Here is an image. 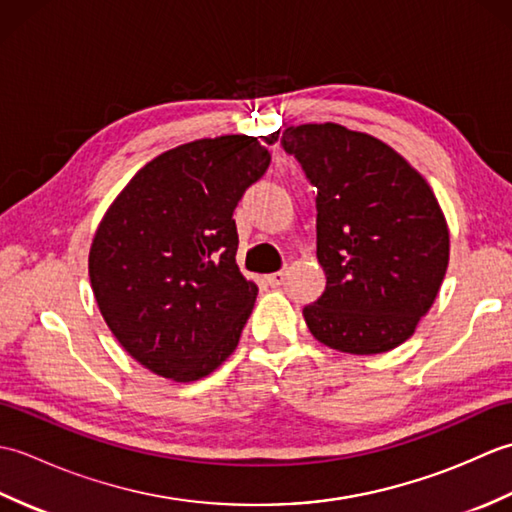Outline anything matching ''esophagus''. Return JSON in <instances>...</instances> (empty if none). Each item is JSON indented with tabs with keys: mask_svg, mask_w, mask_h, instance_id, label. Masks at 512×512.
I'll list each match as a JSON object with an SVG mask.
<instances>
[{
	"mask_svg": "<svg viewBox=\"0 0 512 512\" xmlns=\"http://www.w3.org/2000/svg\"><path fill=\"white\" fill-rule=\"evenodd\" d=\"M286 277H288L286 270H277V273H270V275H266V284H268V286H273V288H279V286H284Z\"/></svg>",
	"mask_w": 512,
	"mask_h": 512,
	"instance_id": "esophagus-1",
	"label": "esophagus"
}]
</instances>
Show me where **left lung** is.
Wrapping results in <instances>:
<instances>
[{"label":"left lung","mask_w":512,"mask_h":512,"mask_svg":"<svg viewBox=\"0 0 512 512\" xmlns=\"http://www.w3.org/2000/svg\"><path fill=\"white\" fill-rule=\"evenodd\" d=\"M281 147L317 187L323 295L303 308L312 336L347 354L405 343L438 297L449 228L431 187L394 149L336 123L288 127Z\"/></svg>","instance_id":"1"}]
</instances>
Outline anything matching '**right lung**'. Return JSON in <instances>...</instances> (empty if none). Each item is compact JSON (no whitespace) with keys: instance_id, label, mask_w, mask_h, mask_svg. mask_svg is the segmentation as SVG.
Here are the masks:
<instances>
[{"instance_id":"right-lung-1","label":"right lung","mask_w":512,"mask_h":512,"mask_svg":"<svg viewBox=\"0 0 512 512\" xmlns=\"http://www.w3.org/2000/svg\"><path fill=\"white\" fill-rule=\"evenodd\" d=\"M268 165L253 136L193 140L147 162L103 215L90 248L94 297L149 372L191 383L235 352L257 286L235 264L233 211Z\"/></svg>"}]
</instances>
